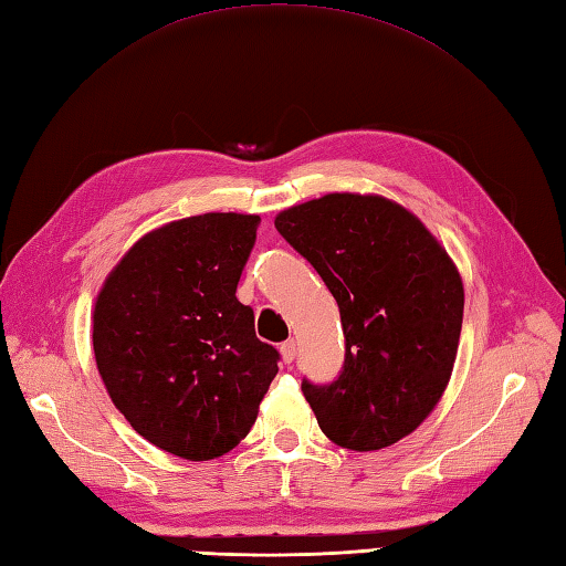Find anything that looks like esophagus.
Here are the masks:
<instances>
[{
	"instance_id": "obj_1",
	"label": "esophagus",
	"mask_w": 566,
	"mask_h": 566,
	"mask_svg": "<svg viewBox=\"0 0 566 566\" xmlns=\"http://www.w3.org/2000/svg\"><path fill=\"white\" fill-rule=\"evenodd\" d=\"M281 356H283V360H285V363H293V360H295V356H297V346H295L293 338H287V342H283V344H281Z\"/></svg>"
}]
</instances>
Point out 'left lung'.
<instances>
[{
	"instance_id": "left-lung-1",
	"label": "left lung",
	"mask_w": 566,
	"mask_h": 566,
	"mask_svg": "<svg viewBox=\"0 0 566 566\" xmlns=\"http://www.w3.org/2000/svg\"><path fill=\"white\" fill-rule=\"evenodd\" d=\"M275 230L315 266L342 315V370L326 385L303 380L322 433L360 453L397 443L453 373L464 307L453 261L380 196L329 193L283 210Z\"/></svg>"
}]
</instances>
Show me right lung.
Segmentation results:
<instances>
[{
  "label": "right lung",
  "instance_id": "add662e5",
  "mask_svg": "<svg viewBox=\"0 0 566 566\" xmlns=\"http://www.w3.org/2000/svg\"><path fill=\"white\" fill-rule=\"evenodd\" d=\"M259 216L206 212L145 234L104 283L94 356L113 405L149 443L212 460L251 431L281 354L237 283Z\"/></svg>",
  "mask_w": 566,
  "mask_h": 566
}]
</instances>
